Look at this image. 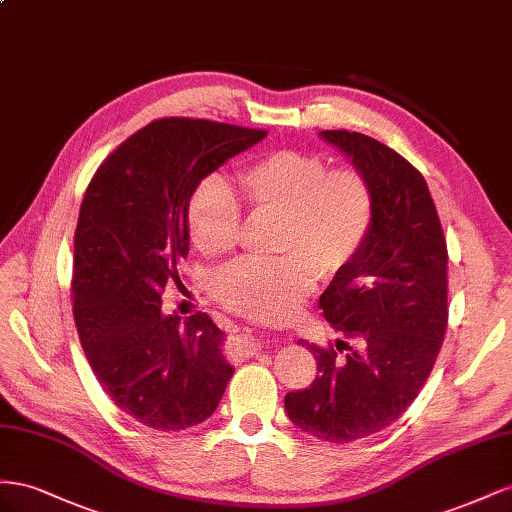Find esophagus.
<instances>
[{"mask_svg":"<svg viewBox=\"0 0 512 512\" xmlns=\"http://www.w3.org/2000/svg\"><path fill=\"white\" fill-rule=\"evenodd\" d=\"M261 347H264V341L255 337V334H240V337L233 339V352H236V356L240 358L253 356Z\"/></svg>","mask_w":512,"mask_h":512,"instance_id":"esophagus-1","label":"esophagus"}]
</instances>
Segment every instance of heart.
<instances>
[{
    "label": "heart",
    "mask_w": 512,
    "mask_h": 512,
    "mask_svg": "<svg viewBox=\"0 0 512 512\" xmlns=\"http://www.w3.org/2000/svg\"><path fill=\"white\" fill-rule=\"evenodd\" d=\"M246 206L281 216L276 259H238L214 276L212 291L227 309L259 319H285L321 279L341 274L358 257L373 223L369 180L352 167L328 169L326 158L274 150L240 175ZM186 227L197 251L221 257L238 242L242 208L231 186L208 175L186 203Z\"/></svg>",
    "instance_id": "1"
}]
</instances>
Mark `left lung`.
I'll return each instance as SVG.
<instances>
[{
	"label": "left lung",
	"mask_w": 512,
	"mask_h": 512,
	"mask_svg": "<svg viewBox=\"0 0 512 512\" xmlns=\"http://www.w3.org/2000/svg\"><path fill=\"white\" fill-rule=\"evenodd\" d=\"M352 158L373 191V223L358 257L319 298L334 330L360 343L341 360L302 343L317 360L309 388L285 394L289 420L317 440L345 444L386 429L418 397L448 324V251L422 173L373 137L321 130Z\"/></svg>",
	"instance_id": "8db88e82"
}]
</instances>
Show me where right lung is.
Wrapping results in <instances>:
<instances>
[{"instance_id":"1","label":"right lung","mask_w":512,"mask_h":512,"mask_svg":"<svg viewBox=\"0 0 512 512\" xmlns=\"http://www.w3.org/2000/svg\"><path fill=\"white\" fill-rule=\"evenodd\" d=\"M268 130L165 118L130 135L87 186L75 231L72 313L87 362L122 412L158 431L208 420L233 367L206 313H163L188 255L193 188Z\"/></svg>"}]
</instances>
